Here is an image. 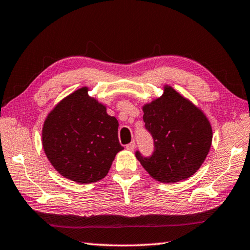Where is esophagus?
Wrapping results in <instances>:
<instances>
[{"label": "esophagus", "mask_w": 250, "mask_h": 250, "mask_svg": "<svg viewBox=\"0 0 250 250\" xmlns=\"http://www.w3.org/2000/svg\"><path fill=\"white\" fill-rule=\"evenodd\" d=\"M125 148L128 149V150H131V151H132V150H134V148H135V142H134V141H132L130 144H128V145L125 146Z\"/></svg>", "instance_id": "esophagus-1"}]
</instances>
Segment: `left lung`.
Returning <instances> with one entry per match:
<instances>
[{"label": "left lung", "instance_id": "1", "mask_svg": "<svg viewBox=\"0 0 250 250\" xmlns=\"http://www.w3.org/2000/svg\"><path fill=\"white\" fill-rule=\"evenodd\" d=\"M145 128L154 139V153L135 156L151 178L175 183L192 177L204 164L212 142L211 125L204 111L172 86L142 107Z\"/></svg>", "mask_w": 250, "mask_h": 250}]
</instances>
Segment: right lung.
<instances>
[{
  "instance_id": "add662e5",
  "label": "right lung",
  "mask_w": 250,
  "mask_h": 250,
  "mask_svg": "<svg viewBox=\"0 0 250 250\" xmlns=\"http://www.w3.org/2000/svg\"><path fill=\"white\" fill-rule=\"evenodd\" d=\"M83 86L62 99L48 112L42 128L44 153L63 178L90 184L105 178L116 155L118 120Z\"/></svg>"
}]
</instances>
